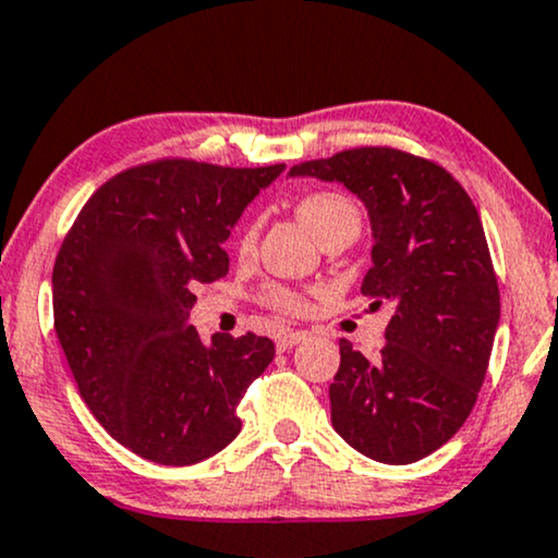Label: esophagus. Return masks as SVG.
Segmentation results:
<instances>
[{
	"mask_svg": "<svg viewBox=\"0 0 558 558\" xmlns=\"http://www.w3.org/2000/svg\"><path fill=\"white\" fill-rule=\"evenodd\" d=\"M303 340H308V331H303V329L283 331V335H278V350H291V348H295V344H301Z\"/></svg>",
	"mask_w": 558,
	"mask_h": 558,
	"instance_id": "1",
	"label": "esophagus"
}]
</instances>
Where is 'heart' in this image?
Returning a JSON list of instances; mask_svg holds the SVG:
<instances>
[{
    "label": "heart",
    "mask_w": 558,
    "mask_h": 558,
    "mask_svg": "<svg viewBox=\"0 0 558 558\" xmlns=\"http://www.w3.org/2000/svg\"><path fill=\"white\" fill-rule=\"evenodd\" d=\"M295 208H299V216L314 229V234L319 239L331 234V231H340L348 227L361 229V214H357L355 203H352L350 197H344L342 193L316 190V193L303 195ZM255 236H257V221L252 218L242 231L239 246H242V250H250V246L255 244ZM267 299H270L278 308H286V312H301V308H306V299H303L301 293L288 291V288H272V291L267 293Z\"/></svg>",
    "instance_id": "1"
}]
</instances>
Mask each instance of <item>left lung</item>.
Segmentation results:
<instances>
[{"instance_id":"1","label":"left lung","mask_w":558,"mask_h":558,"mask_svg":"<svg viewBox=\"0 0 558 558\" xmlns=\"http://www.w3.org/2000/svg\"><path fill=\"white\" fill-rule=\"evenodd\" d=\"M291 178L340 182L371 218V308L393 303L380 357L340 340L331 427L357 453L404 466L448 442L476 404L499 324L482 218L435 161L389 146L295 165Z\"/></svg>"}]
</instances>
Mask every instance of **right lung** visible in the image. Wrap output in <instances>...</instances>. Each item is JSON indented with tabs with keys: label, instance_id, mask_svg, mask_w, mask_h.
I'll return each instance as SVG.
<instances>
[{
	"label": "right lung",
	"instance_id": "obj_1",
	"mask_svg": "<svg viewBox=\"0 0 558 558\" xmlns=\"http://www.w3.org/2000/svg\"><path fill=\"white\" fill-rule=\"evenodd\" d=\"M286 165L159 159L105 182L53 265V327L80 397L121 446L190 466L242 429L236 404L275 357L267 337H197L193 286L229 272L242 210Z\"/></svg>",
	"mask_w": 558,
	"mask_h": 558
}]
</instances>
